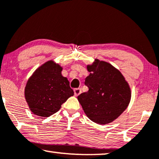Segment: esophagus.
Masks as SVG:
<instances>
[{"label":"esophagus","mask_w":159,"mask_h":159,"mask_svg":"<svg viewBox=\"0 0 159 159\" xmlns=\"http://www.w3.org/2000/svg\"><path fill=\"white\" fill-rule=\"evenodd\" d=\"M81 90L80 89H74V94L75 95V96H78V95H79L80 94H81Z\"/></svg>","instance_id":"esophagus-1"}]
</instances>
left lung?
Instances as JSON below:
<instances>
[{
	"label": "left lung",
	"mask_w": 159,
	"mask_h": 159,
	"mask_svg": "<svg viewBox=\"0 0 159 159\" xmlns=\"http://www.w3.org/2000/svg\"><path fill=\"white\" fill-rule=\"evenodd\" d=\"M85 79L89 91L78 96L86 116L98 124H107L119 117L131 100V89L121 73L110 63L95 59L87 65Z\"/></svg>",
	"instance_id": "left-lung-1"
}]
</instances>
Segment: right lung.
Masks as SVG:
<instances>
[{
    "mask_svg": "<svg viewBox=\"0 0 159 159\" xmlns=\"http://www.w3.org/2000/svg\"><path fill=\"white\" fill-rule=\"evenodd\" d=\"M62 67L49 60L34 72L27 82L25 97L31 112L41 117L57 113L74 92L66 77L62 75Z\"/></svg>",
    "mask_w": 159,
    "mask_h": 159,
    "instance_id": "right-lung-1",
    "label": "right lung"
}]
</instances>
